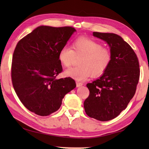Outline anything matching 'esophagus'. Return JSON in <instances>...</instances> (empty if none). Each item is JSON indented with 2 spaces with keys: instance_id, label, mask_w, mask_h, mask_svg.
I'll list each match as a JSON object with an SVG mask.
<instances>
[{
  "instance_id": "1",
  "label": "esophagus",
  "mask_w": 149,
  "mask_h": 149,
  "mask_svg": "<svg viewBox=\"0 0 149 149\" xmlns=\"http://www.w3.org/2000/svg\"><path fill=\"white\" fill-rule=\"evenodd\" d=\"M83 83H80V82H77L76 83V86H77V87H80V86H83Z\"/></svg>"
}]
</instances>
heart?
Listing matches in <instances>:
<instances>
[{
	"label": "heart",
	"mask_w": 149,
	"mask_h": 149,
	"mask_svg": "<svg viewBox=\"0 0 149 149\" xmlns=\"http://www.w3.org/2000/svg\"><path fill=\"white\" fill-rule=\"evenodd\" d=\"M72 48L62 47L59 51L58 59L63 66L69 67L75 58H81L78 66L65 72L66 76L77 81H85L91 75L100 76L111 63L112 54L110 50L89 38H78L73 42Z\"/></svg>",
	"instance_id": "b5f03b06"
}]
</instances>
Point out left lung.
<instances>
[{
	"instance_id": "obj_1",
	"label": "left lung",
	"mask_w": 149,
	"mask_h": 149,
	"mask_svg": "<svg viewBox=\"0 0 149 149\" xmlns=\"http://www.w3.org/2000/svg\"><path fill=\"white\" fill-rule=\"evenodd\" d=\"M110 47L112 61L99 79L86 86L90 95L84 102L86 115L100 121L118 116L134 97L140 78L138 57L122 37L113 33L93 32Z\"/></svg>"
}]
</instances>
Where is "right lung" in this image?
I'll use <instances>...</instances> for the list:
<instances>
[{"label":"right lung","instance_id":"right-lung-1","mask_svg":"<svg viewBox=\"0 0 149 149\" xmlns=\"http://www.w3.org/2000/svg\"><path fill=\"white\" fill-rule=\"evenodd\" d=\"M76 31L70 26H40L18 42L13 55L11 80L24 106L40 116L58 110L65 95L76 86L63 71L59 51Z\"/></svg>","mask_w":149,"mask_h":149}]
</instances>
